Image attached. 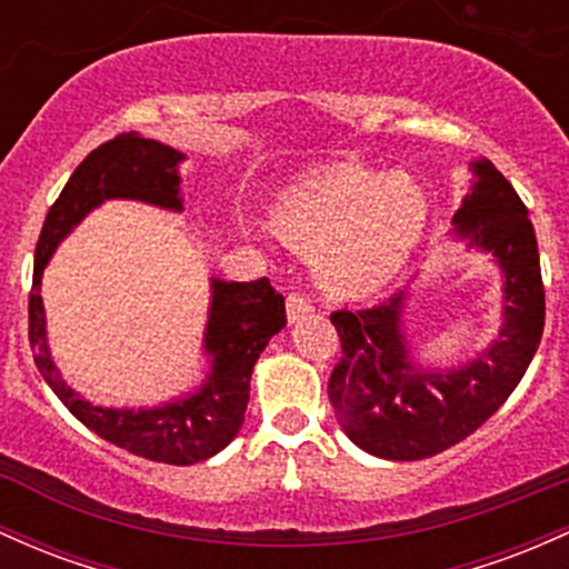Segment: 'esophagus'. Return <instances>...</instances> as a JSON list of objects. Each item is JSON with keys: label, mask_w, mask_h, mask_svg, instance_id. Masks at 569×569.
<instances>
[{"label": "esophagus", "mask_w": 569, "mask_h": 569, "mask_svg": "<svg viewBox=\"0 0 569 569\" xmlns=\"http://www.w3.org/2000/svg\"><path fill=\"white\" fill-rule=\"evenodd\" d=\"M311 311L315 309H311V303L306 301L303 296H298V292L287 296V319H290V322H298V319L309 317Z\"/></svg>", "instance_id": "1"}]
</instances>
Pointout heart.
<instances>
[{
  "label": "heart",
  "instance_id": "b5f03b06",
  "mask_svg": "<svg viewBox=\"0 0 569 569\" xmlns=\"http://www.w3.org/2000/svg\"><path fill=\"white\" fill-rule=\"evenodd\" d=\"M430 203L413 177L338 163L303 177L273 203L284 244L311 252L315 282L333 298H366L403 271L422 241Z\"/></svg>",
  "mask_w": 569,
  "mask_h": 569
}]
</instances>
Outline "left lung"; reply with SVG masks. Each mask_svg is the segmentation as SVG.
<instances>
[{
    "instance_id": "left-lung-1",
    "label": "left lung",
    "mask_w": 569,
    "mask_h": 569,
    "mask_svg": "<svg viewBox=\"0 0 569 569\" xmlns=\"http://www.w3.org/2000/svg\"><path fill=\"white\" fill-rule=\"evenodd\" d=\"M473 184L455 212V236L489 252L502 273V328L483 352L425 368L406 341V292L360 311H333L341 360L328 395L343 432L381 459L413 462L476 432L519 387L540 347L546 290L527 207L495 163H470Z\"/></svg>"
}]
</instances>
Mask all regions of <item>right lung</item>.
Returning a JSON list of instances; mask_svg holds the SVG:
<instances>
[{"label":"right lung","instance_id":"add662e5","mask_svg":"<svg viewBox=\"0 0 569 569\" xmlns=\"http://www.w3.org/2000/svg\"><path fill=\"white\" fill-rule=\"evenodd\" d=\"M182 161L180 150L133 131L96 147L74 169L44 217L29 296V343L48 387L96 436L163 465L203 462L236 438L250 403L254 362L271 336L287 325L284 298L266 277L254 282H222L212 277V303L203 330L209 373L203 385L152 408H107L93 406L61 379L48 349L40 287L56 247L74 231V226H80L82 217L104 201L129 199L182 212Z\"/></svg>","mask_w":569,"mask_h":569}]
</instances>
